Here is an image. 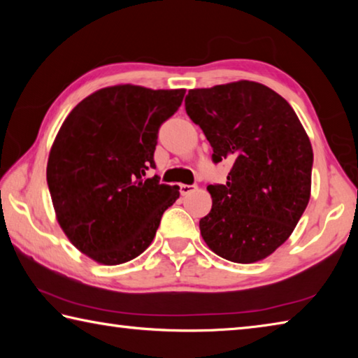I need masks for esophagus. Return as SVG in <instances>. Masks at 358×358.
I'll list each match as a JSON object with an SVG mask.
<instances>
[{
	"instance_id": "esophagus-1",
	"label": "esophagus",
	"mask_w": 358,
	"mask_h": 358,
	"mask_svg": "<svg viewBox=\"0 0 358 358\" xmlns=\"http://www.w3.org/2000/svg\"><path fill=\"white\" fill-rule=\"evenodd\" d=\"M196 185H180V194L181 196H186V194L196 191Z\"/></svg>"
}]
</instances>
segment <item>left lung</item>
I'll return each instance as SVG.
<instances>
[{"mask_svg":"<svg viewBox=\"0 0 358 358\" xmlns=\"http://www.w3.org/2000/svg\"><path fill=\"white\" fill-rule=\"evenodd\" d=\"M186 113L227 161L226 185H210L213 205L199 221L205 243L230 262L270 256L310 202L313 148L289 102L250 80L189 90Z\"/></svg>","mask_w":358,"mask_h":358,"instance_id":"obj_1","label":"left lung"}]
</instances>
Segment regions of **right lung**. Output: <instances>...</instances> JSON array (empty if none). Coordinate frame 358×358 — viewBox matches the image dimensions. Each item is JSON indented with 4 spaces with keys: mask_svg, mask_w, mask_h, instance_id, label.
Instances as JSON below:
<instances>
[{
    "mask_svg": "<svg viewBox=\"0 0 358 358\" xmlns=\"http://www.w3.org/2000/svg\"><path fill=\"white\" fill-rule=\"evenodd\" d=\"M185 90L117 85L90 94L59 128L47 185L59 226L78 251L104 265L137 257L153 241L178 187L147 178L161 124Z\"/></svg>",
    "mask_w": 358,
    "mask_h": 358,
    "instance_id": "obj_1",
    "label": "right lung"
}]
</instances>
